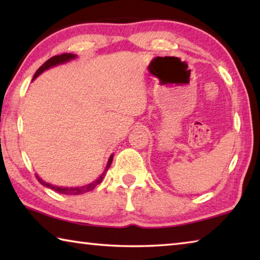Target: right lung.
I'll return each instance as SVG.
<instances>
[{
    "label": "right lung",
    "instance_id": "1",
    "mask_svg": "<svg viewBox=\"0 0 260 260\" xmlns=\"http://www.w3.org/2000/svg\"><path fill=\"white\" fill-rule=\"evenodd\" d=\"M76 57H77V55H74V54H61V55H57V56L51 57V58H49L47 61H45V63H43V65H41V67L39 68L38 71L35 72V74H34L33 80L39 76V74H41L43 71H46V70H48L49 68L56 67V65H59V64H63V63H67V61L71 60V59H74V58H76ZM112 159H113V156L111 155V156H110V158H109V161H108V164H107V167H105L104 173L101 175V177L98 180H95L94 182H91L89 184H86V186L73 187V188L57 187V186H52V184L48 183L46 181H43L42 179L39 178V175H37V178L39 180V182H40L41 184H43V186L47 187V188H50V189H52V190H55V191L59 192V193H65V195H80V193H85L87 191L93 190V189L96 186H98V184H100L101 182H102V180L104 178V174L107 173V171L109 170L110 165H111Z\"/></svg>",
    "mask_w": 260,
    "mask_h": 260
}]
</instances>
